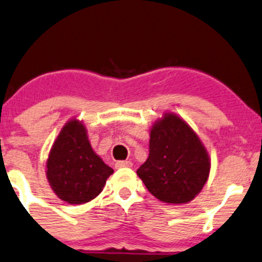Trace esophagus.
<instances>
[{
  "mask_svg": "<svg viewBox=\"0 0 262 262\" xmlns=\"http://www.w3.org/2000/svg\"><path fill=\"white\" fill-rule=\"evenodd\" d=\"M116 168H130L132 167L131 161H117L116 162Z\"/></svg>",
  "mask_w": 262,
  "mask_h": 262,
  "instance_id": "34e87169",
  "label": "esophagus"
}]
</instances>
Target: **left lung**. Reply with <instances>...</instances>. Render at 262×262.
Segmentation results:
<instances>
[{
    "mask_svg": "<svg viewBox=\"0 0 262 262\" xmlns=\"http://www.w3.org/2000/svg\"><path fill=\"white\" fill-rule=\"evenodd\" d=\"M210 156L185 120L165 112L150 130V154L137 175L147 190L166 204H187L209 179Z\"/></svg>",
    "mask_w": 262,
    "mask_h": 262,
    "instance_id": "left-lung-1",
    "label": "left lung"
}]
</instances>
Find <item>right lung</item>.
I'll use <instances>...</instances> for the list:
<instances>
[{
  "instance_id": "right-lung-1",
  "label": "right lung",
  "mask_w": 262,
  "mask_h": 262,
  "mask_svg": "<svg viewBox=\"0 0 262 262\" xmlns=\"http://www.w3.org/2000/svg\"><path fill=\"white\" fill-rule=\"evenodd\" d=\"M114 173L92 150L82 121L70 120L58 134L49 154L46 176L58 199L81 205L100 195Z\"/></svg>"
}]
</instances>
